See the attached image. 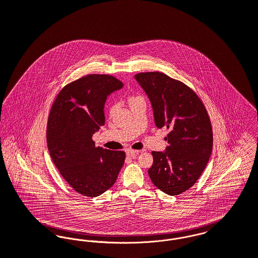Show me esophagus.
Returning a JSON list of instances; mask_svg holds the SVG:
<instances>
[{
    "mask_svg": "<svg viewBox=\"0 0 258 258\" xmlns=\"http://www.w3.org/2000/svg\"><path fill=\"white\" fill-rule=\"evenodd\" d=\"M138 154H139V151H137V150H131V149L126 150V155L132 158H137Z\"/></svg>",
    "mask_w": 258,
    "mask_h": 258,
    "instance_id": "obj_1",
    "label": "esophagus"
}]
</instances>
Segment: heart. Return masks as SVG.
Listing matches in <instances>:
<instances>
[{
	"instance_id": "1",
	"label": "heart",
	"mask_w": 258,
	"mask_h": 258,
	"mask_svg": "<svg viewBox=\"0 0 258 258\" xmlns=\"http://www.w3.org/2000/svg\"><path fill=\"white\" fill-rule=\"evenodd\" d=\"M140 100H143V97L140 96V95H131V96L128 97V103H130V105H133V104H135L136 102L140 101ZM117 107L118 106H117L116 104H111V105L109 106L108 112H109V115H110V116H112V115L116 112Z\"/></svg>"
}]
</instances>
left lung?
I'll return each instance as SVG.
<instances>
[{
	"label": "left lung",
	"instance_id": "obj_1",
	"mask_svg": "<svg viewBox=\"0 0 258 258\" xmlns=\"http://www.w3.org/2000/svg\"><path fill=\"white\" fill-rule=\"evenodd\" d=\"M137 83L151 102L157 127L169 131L164 152H152L153 184L170 196L191 188L212 151V123L202 100L189 87L160 72L138 73Z\"/></svg>",
	"mask_w": 258,
	"mask_h": 258
}]
</instances>
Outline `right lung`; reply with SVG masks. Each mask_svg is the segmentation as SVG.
<instances>
[{
  "instance_id": "right-lung-1",
  "label": "right lung",
  "mask_w": 258,
  "mask_h": 258,
  "mask_svg": "<svg viewBox=\"0 0 258 258\" xmlns=\"http://www.w3.org/2000/svg\"><path fill=\"white\" fill-rule=\"evenodd\" d=\"M122 87L115 77H83L65 86L50 109L46 128L50 157L63 178L84 196L107 191L124 163V152L95 147L92 140L105 122L107 96Z\"/></svg>"
}]
</instances>
